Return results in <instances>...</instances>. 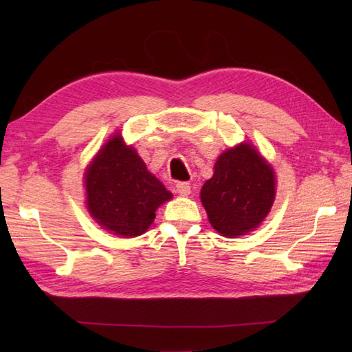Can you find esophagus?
<instances>
[{
  "label": "esophagus",
  "instance_id": "obj_1",
  "mask_svg": "<svg viewBox=\"0 0 352 352\" xmlns=\"http://www.w3.org/2000/svg\"><path fill=\"white\" fill-rule=\"evenodd\" d=\"M175 192L178 193V195H182V197H188V195H190V184L189 183H184V182L177 183Z\"/></svg>",
  "mask_w": 352,
  "mask_h": 352
}]
</instances>
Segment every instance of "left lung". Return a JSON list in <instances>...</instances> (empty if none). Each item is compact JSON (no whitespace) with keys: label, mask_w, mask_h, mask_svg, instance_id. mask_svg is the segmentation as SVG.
Returning a JSON list of instances; mask_svg holds the SVG:
<instances>
[{"label":"left lung","mask_w":352,"mask_h":352,"mask_svg":"<svg viewBox=\"0 0 352 352\" xmlns=\"http://www.w3.org/2000/svg\"><path fill=\"white\" fill-rule=\"evenodd\" d=\"M275 199L274 169L248 142L223 151L201 189L208 221L226 237L243 236L265 221Z\"/></svg>","instance_id":"left-lung-1"}]
</instances>
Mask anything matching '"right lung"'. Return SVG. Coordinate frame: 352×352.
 <instances>
[{
  "mask_svg": "<svg viewBox=\"0 0 352 352\" xmlns=\"http://www.w3.org/2000/svg\"><path fill=\"white\" fill-rule=\"evenodd\" d=\"M85 186L87 210L96 223L124 237L144 234L157 207L172 198L119 133L94 157L86 169Z\"/></svg>",
  "mask_w": 352,
  "mask_h": 352,
  "instance_id": "right-lung-1",
  "label": "right lung"
}]
</instances>
